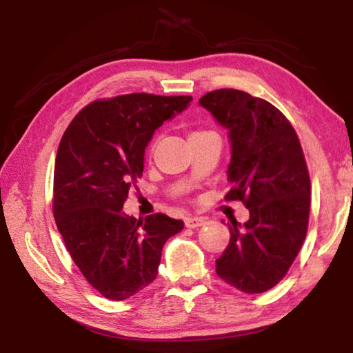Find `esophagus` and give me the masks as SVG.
Wrapping results in <instances>:
<instances>
[{
  "label": "esophagus",
  "mask_w": 353,
  "mask_h": 353,
  "mask_svg": "<svg viewBox=\"0 0 353 353\" xmlns=\"http://www.w3.org/2000/svg\"><path fill=\"white\" fill-rule=\"evenodd\" d=\"M205 224H207V219L202 216H188L185 219V225H187L188 229H196V227H201Z\"/></svg>",
  "instance_id": "34e87169"
}]
</instances>
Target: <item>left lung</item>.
<instances>
[{
  "mask_svg": "<svg viewBox=\"0 0 353 353\" xmlns=\"http://www.w3.org/2000/svg\"><path fill=\"white\" fill-rule=\"evenodd\" d=\"M230 140L225 199L243 201L246 223L232 221L230 241L216 260V274L234 288L260 294L288 272L307 235L310 176L296 130L265 99L234 88L204 94Z\"/></svg>",
  "mask_w": 353,
  "mask_h": 353,
  "instance_id": "8db88e82",
  "label": "left lung"
}]
</instances>
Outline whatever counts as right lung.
I'll return each mask as SVG.
<instances>
[{
	"instance_id": "add662e5",
	"label": "right lung",
	"mask_w": 353,
	"mask_h": 353,
	"mask_svg": "<svg viewBox=\"0 0 353 353\" xmlns=\"http://www.w3.org/2000/svg\"><path fill=\"white\" fill-rule=\"evenodd\" d=\"M191 101L148 93L94 101L77 113L59 145L57 229L83 277L112 301H126L152 283L163 244L183 229V221L163 213L137 221L123 204L143 174L154 132Z\"/></svg>"
}]
</instances>
